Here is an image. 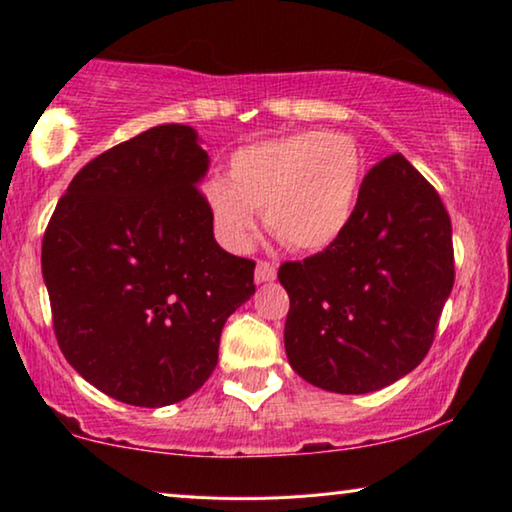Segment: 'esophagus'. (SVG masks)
<instances>
[{"label":"esophagus","instance_id":"esophagus-1","mask_svg":"<svg viewBox=\"0 0 512 512\" xmlns=\"http://www.w3.org/2000/svg\"><path fill=\"white\" fill-rule=\"evenodd\" d=\"M276 278V267L267 260H260L257 262V269H255V281L257 283H267V281H274Z\"/></svg>","mask_w":512,"mask_h":512}]
</instances>
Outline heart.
Wrapping results in <instances>:
<instances>
[{
  "label": "heart",
  "mask_w": 512,
  "mask_h": 512,
  "mask_svg": "<svg viewBox=\"0 0 512 512\" xmlns=\"http://www.w3.org/2000/svg\"><path fill=\"white\" fill-rule=\"evenodd\" d=\"M364 179L357 139L307 129L257 141L231 153L229 172L203 184L205 208L226 248L245 250L255 236L257 212L283 245L316 252L347 229Z\"/></svg>",
  "instance_id": "obj_1"
}]
</instances>
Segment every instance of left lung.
<instances>
[{"label":"left lung","instance_id":"obj_1","mask_svg":"<svg viewBox=\"0 0 512 512\" xmlns=\"http://www.w3.org/2000/svg\"><path fill=\"white\" fill-rule=\"evenodd\" d=\"M278 281L290 297L286 354L321 390L366 394L425 359L454 288L451 219L435 186L401 153L361 181L347 229Z\"/></svg>","mask_w":512,"mask_h":512}]
</instances>
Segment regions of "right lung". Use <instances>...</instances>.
Listing matches in <instances>:
<instances>
[{
    "mask_svg": "<svg viewBox=\"0 0 512 512\" xmlns=\"http://www.w3.org/2000/svg\"><path fill=\"white\" fill-rule=\"evenodd\" d=\"M196 129L158 125L87 163L42 241L54 333L68 364L132 406L191 397L217 366L255 262L222 250L198 184Z\"/></svg>",
    "mask_w": 512,
    "mask_h": 512,
    "instance_id": "right-lung-1",
    "label": "right lung"
}]
</instances>
